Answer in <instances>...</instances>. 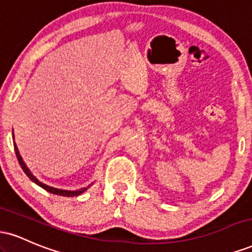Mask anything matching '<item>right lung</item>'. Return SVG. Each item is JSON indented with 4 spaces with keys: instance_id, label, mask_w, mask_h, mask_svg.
<instances>
[{
    "instance_id": "obj_1",
    "label": "right lung",
    "mask_w": 252,
    "mask_h": 252,
    "mask_svg": "<svg viewBox=\"0 0 252 252\" xmlns=\"http://www.w3.org/2000/svg\"><path fill=\"white\" fill-rule=\"evenodd\" d=\"M13 138H14V134H13ZM14 149H15V154H16V158H17V160H19V163H20V166H21V168L24 169V172L26 173V175H27L28 178H30L31 180L34 182V184H36L37 186L42 187V189L47 190V192H50V193H53V194L63 195V196H78V195H80V194H82V193L85 192L86 189H90V187H91V185H92V184H91V185H89L88 187H83V189H74V190H71V189H57V187L50 186V185H47V184H43L42 181H40L39 179H37L36 176L34 175L33 173L31 172V169L28 168V167H27V164L25 163L24 158H22V156L20 155V152H19V149H17V146H16L15 141H14Z\"/></svg>"
}]
</instances>
